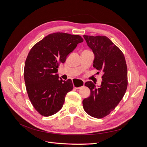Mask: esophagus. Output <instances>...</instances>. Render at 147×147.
<instances>
[{"label":"esophagus","mask_w":147,"mask_h":147,"mask_svg":"<svg viewBox=\"0 0 147 147\" xmlns=\"http://www.w3.org/2000/svg\"><path fill=\"white\" fill-rule=\"evenodd\" d=\"M84 82L79 79H75L73 81V85L75 89H80L84 86Z\"/></svg>","instance_id":"34e87169"}]
</instances>
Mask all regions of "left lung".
Instances as JSON below:
<instances>
[{"mask_svg": "<svg viewBox=\"0 0 147 147\" xmlns=\"http://www.w3.org/2000/svg\"><path fill=\"white\" fill-rule=\"evenodd\" d=\"M94 55L93 67L103 72L99 88L92 82L84 85L90 96L83 100L84 111L90 116L102 118L113 111L121 100L127 86V69L123 52L106 36L83 35Z\"/></svg>", "mask_w": 147, "mask_h": 147, "instance_id": "1", "label": "left lung"}]
</instances>
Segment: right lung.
I'll return each instance as SVG.
<instances>
[{
	"instance_id": "1",
	"label": "right lung",
	"mask_w": 147,
	"mask_h": 147,
	"mask_svg": "<svg viewBox=\"0 0 147 147\" xmlns=\"http://www.w3.org/2000/svg\"><path fill=\"white\" fill-rule=\"evenodd\" d=\"M83 42L78 35L63 32L49 34L31 48L26 59L24 77L29 98L35 109L50 117L62 109L73 83L59 78L57 68Z\"/></svg>"
}]
</instances>
